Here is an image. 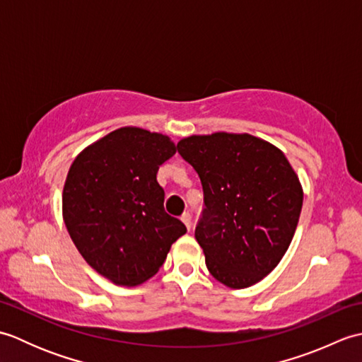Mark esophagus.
<instances>
[{
	"instance_id": "34e87169",
	"label": "esophagus",
	"mask_w": 362,
	"mask_h": 362,
	"mask_svg": "<svg viewBox=\"0 0 362 362\" xmlns=\"http://www.w3.org/2000/svg\"><path fill=\"white\" fill-rule=\"evenodd\" d=\"M180 219H182L183 224L187 226V228H188V230H191V214H189V213H183Z\"/></svg>"
}]
</instances>
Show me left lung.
Returning a JSON list of instances; mask_svg holds the SVG:
<instances>
[{
	"instance_id": "obj_1",
	"label": "left lung",
	"mask_w": 362,
	"mask_h": 362,
	"mask_svg": "<svg viewBox=\"0 0 362 362\" xmlns=\"http://www.w3.org/2000/svg\"><path fill=\"white\" fill-rule=\"evenodd\" d=\"M204 189L194 236L210 274L243 289L271 274L296 233L303 189L284 153L249 134L191 135L177 143Z\"/></svg>"
}]
</instances>
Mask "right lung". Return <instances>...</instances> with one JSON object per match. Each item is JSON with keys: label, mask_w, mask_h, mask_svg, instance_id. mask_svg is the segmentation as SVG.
I'll return each mask as SVG.
<instances>
[{"label": "right lung", "mask_w": 362, "mask_h": 362, "mask_svg": "<svg viewBox=\"0 0 362 362\" xmlns=\"http://www.w3.org/2000/svg\"><path fill=\"white\" fill-rule=\"evenodd\" d=\"M175 153L171 138L121 127L90 144L68 171L62 213L83 259L119 286L158 272L187 227L165 211L160 165Z\"/></svg>", "instance_id": "obj_1"}]
</instances>
